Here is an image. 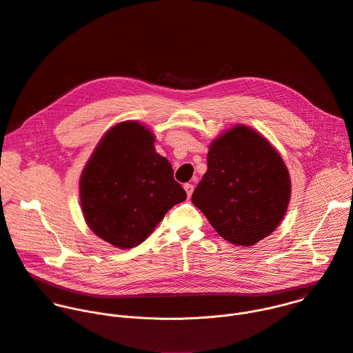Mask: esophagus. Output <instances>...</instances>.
I'll use <instances>...</instances> for the list:
<instances>
[{"mask_svg":"<svg viewBox=\"0 0 353 353\" xmlns=\"http://www.w3.org/2000/svg\"><path fill=\"white\" fill-rule=\"evenodd\" d=\"M184 190H185V192H187V196L190 198L191 196V194H192V190H194V185L192 184H184Z\"/></svg>","mask_w":353,"mask_h":353,"instance_id":"34e87169","label":"esophagus"}]
</instances>
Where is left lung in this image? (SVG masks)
Masks as SVG:
<instances>
[{"label":"left lung","instance_id":"obj_1","mask_svg":"<svg viewBox=\"0 0 353 353\" xmlns=\"http://www.w3.org/2000/svg\"><path fill=\"white\" fill-rule=\"evenodd\" d=\"M207 163L191 201L214 229L244 247L270 236L290 199L289 172L275 148L239 124L212 141Z\"/></svg>","mask_w":353,"mask_h":353}]
</instances>
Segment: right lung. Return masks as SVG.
<instances>
[{
    "mask_svg": "<svg viewBox=\"0 0 353 353\" xmlns=\"http://www.w3.org/2000/svg\"><path fill=\"white\" fill-rule=\"evenodd\" d=\"M154 142L152 131L141 123H119L100 139L81 174L88 226L119 248L141 244L166 212L187 198Z\"/></svg>",
    "mask_w": 353,
    "mask_h": 353,
    "instance_id": "obj_1",
    "label": "right lung"
}]
</instances>
